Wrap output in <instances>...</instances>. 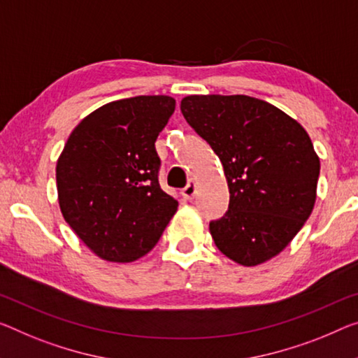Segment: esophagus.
Listing matches in <instances>:
<instances>
[{"label": "esophagus", "mask_w": 358, "mask_h": 358, "mask_svg": "<svg viewBox=\"0 0 358 358\" xmlns=\"http://www.w3.org/2000/svg\"><path fill=\"white\" fill-rule=\"evenodd\" d=\"M194 195H195V182L194 180H189V184L182 189V196L187 198V200H192Z\"/></svg>", "instance_id": "obj_1"}]
</instances>
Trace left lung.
Masks as SVG:
<instances>
[{
	"instance_id": "obj_1",
	"label": "left lung",
	"mask_w": 358,
	"mask_h": 358,
	"mask_svg": "<svg viewBox=\"0 0 358 358\" xmlns=\"http://www.w3.org/2000/svg\"><path fill=\"white\" fill-rule=\"evenodd\" d=\"M180 112L224 166L230 203L210 232L219 251L245 267L280 255L315 205L320 158L307 131L261 99L187 96Z\"/></svg>"
}]
</instances>
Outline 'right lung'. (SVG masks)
Here are the masks:
<instances>
[{
    "label": "right lung",
    "mask_w": 358,
    "mask_h": 358,
    "mask_svg": "<svg viewBox=\"0 0 358 358\" xmlns=\"http://www.w3.org/2000/svg\"><path fill=\"white\" fill-rule=\"evenodd\" d=\"M176 107L169 96L108 102L71 131L56 166L60 213L96 256L133 262L158 243L178 200L158 182L155 141Z\"/></svg>",
    "instance_id": "obj_1"
}]
</instances>
